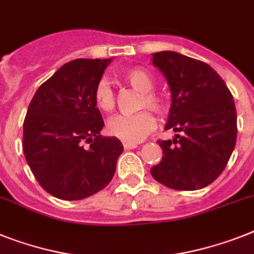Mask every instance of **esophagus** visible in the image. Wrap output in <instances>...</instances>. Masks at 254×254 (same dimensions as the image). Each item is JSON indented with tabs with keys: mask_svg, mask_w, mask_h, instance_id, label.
I'll return each instance as SVG.
<instances>
[{
	"mask_svg": "<svg viewBox=\"0 0 254 254\" xmlns=\"http://www.w3.org/2000/svg\"><path fill=\"white\" fill-rule=\"evenodd\" d=\"M137 143H129V142H125V143H124V148H125V150H133V148H137Z\"/></svg>",
	"mask_w": 254,
	"mask_h": 254,
	"instance_id": "esophagus-1",
	"label": "esophagus"
}]
</instances>
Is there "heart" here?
Listing matches in <instances>:
<instances>
[{
	"label": "heart",
	"instance_id": "1",
	"mask_svg": "<svg viewBox=\"0 0 254 254\" xmlns=\"http://www.w3.org/2000/svg\"><path fill=\"white\" fill-rule=\"evenodd\" d=\"M123 80L134 90L139 91L138 108H150L157 115L168 112L169 104L167 98L152 90L155 78L143 68H129L123 73ZM95 106L103 112H112L116 107V95L111 85L106 80H101L94 89ZM156 127V120L148 110L139 111L134 115H117L107 123L110 135L121 140L135 143L143 139Z\"/></svg>",
	"mask_w": 254,
	"mask_h": 254
}]
</instances>
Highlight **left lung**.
Returning <instances> with one entry per match:
<instances>
[{"label":"left lung","mask_w":254,"mask_h":254,"mask_svg":"<svg viewBox=\"0 0 254 254\" xmlns=\"http://www.w3.org/2000/svg\"><path fill=\"white\" fill-rule=\"evenodd\" d=\"M152 63L167 77L172 93L165 129L181 133L173 140H157L164 156L151 174L169 189H203L222 173L235 147L231 91L209 64L180 53H155Z\"/></svg>","instance_id":"8db88e82"}]
</instances>
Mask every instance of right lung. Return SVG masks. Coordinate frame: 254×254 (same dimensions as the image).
Listing matches in <instances>:
<instances>
[{
	"instance_id": "1",
	"label": "right lung",
	"mask_w": 254,
	"mask_h": 254,
	"mask_svg": "<svg viewBox=\"0 0 254 254\" xmlns=\"http://www.w3.org/2000/svg\"><path fill=\"white\" fill-rule=\"evenodd\" d=\"M111 59H74L38 87L23 124V151L40 186L62 200H81L111 182L123 152L104 125L94 89Z\"/></svg>"
}]
</instances>
